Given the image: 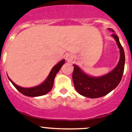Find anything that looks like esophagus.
Instances as JSON below:
<instances>
[{"label":"esophagus","mask_w":132,"mask_h":132,"mask_svg":"<svg viewBox=\"0 0 132 132\" xmlns=\"http://www.w3.org/2000/svg\"><path fill=\"white\" fill-rule=\"evenodd\" d=\"M66 60H68V61H70V60L72 59V57H71L70 55H68H68H66Z\"/></svg>","instance_id":"1"}]
</instances>
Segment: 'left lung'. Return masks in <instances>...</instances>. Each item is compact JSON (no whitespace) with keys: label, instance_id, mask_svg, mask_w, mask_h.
I'll return each instance as SVG.
<instances>
[{"label":"left lung","instance_id":"obj_1","mask_svg":"<svg viewBox=\"0 0 132 132\" xmlns=\"http://www.w3.org/2000/svg\"><path fill=\"white\" fill-rule=\"evenodd\" d=\"M112 32H115L112 29L108 28ZM115 39L120 50V59L117 66L109 73L99 77H93L86 74L74 64L73 73V81L75 88L80 95L89 97L97 98L107 95L119 84L124 72L125 53L123 48L120 43L119 39L115 33L111 35Z\"/></svg>","mask_w":132,"mask_h":132}]
</instances>
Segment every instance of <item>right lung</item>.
I'll use <instances>...</instances> for the list:
<instances>
[{
    "instance_id": "add662e5",
    "label": "right lung",
    "mask_w": 132,
    "mask_h": 132,
    "mask_svg": "<svg viewBox=\"0 0 132 132\" xmlns=\"http://www.w3.org/2000/svg\"><path fill=\"white\" fill-rule=\"evenodd\" d=\"M65 63V59H62L59 63H57L54 67H53L51 70H50L49 75L47 77L44 82L42 84H39L38 86H33V87H30V88H24L21 86H18L14 82L11 80L10 77H8L10 81L14 86V87L19 90L20 93L23 94L24 95L29 96V97H38V96H42L46 93H48L50 91L53 86V83L55 80V77L57 75V73L61 69L62 66Z\"/></svg>"
}]
</instances>
